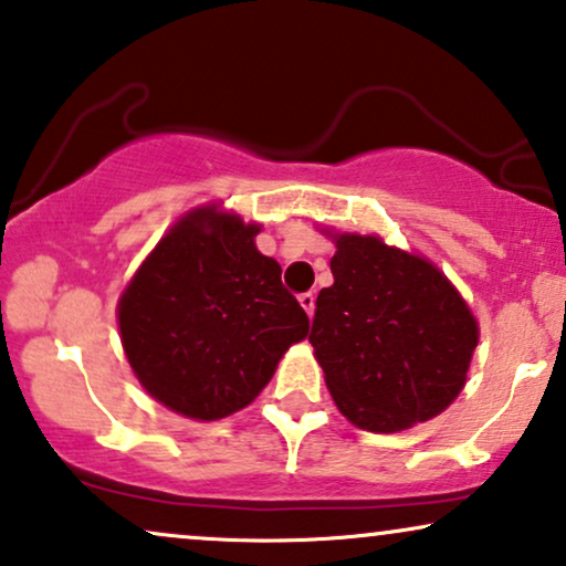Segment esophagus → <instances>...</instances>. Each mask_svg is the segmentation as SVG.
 Segmentation results:
<instances>
[{
  "instance_id": "34e87169",
  "label": "esophagus",
  "mask_w": 566,
  "mask_h": 566,
  "mask_svg": "<svg viewBox=\"0 0 566 566\" xmlns=\"http://www.w3.org/2000/svg\"><path fill=\"white\" fill-rule=\"evenodd\" d=\"M298 304L304 306V312L310 314V317H312V314H314V293H312V291L301 293V296H298Z\"/></svg>"
}]
</instances>
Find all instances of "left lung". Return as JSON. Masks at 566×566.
<instances>
[{
  "mask_svg": "<svg viewBox=\"0 0 566 566\" xmlns=\"http://www.w3.org/2000/svg\"><path fill=\"white\" fill-rule=\"evenodd\" d=\"M333 239L335 283L319 291L310 343L337 410L377 434L439 416L479 346L471 306L427 256L379 237Z\"/></svg>",
  "mask_w": 566,
  "mask_h": 566,
  "instance_id": "8db88e82",
  "label": "left lung"
}]
</instances>
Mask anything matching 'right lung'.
I'll use <instances>...</instances> for the list:
<instances>
[{
	"label": "right lung",
	"mask_w": 566,
	"mask_h": 566,
	"mask_svg": "<svg viewBox=\"0 0 566 566\" xmlns=\"http://www.w3.org/2000/svg\"><path fill=\"white\" fill-rule=\"evenodd\" d=\"M256 223L205 205L158 241L119 298V333L150 398L195 421L247 408L310 317L260 254Z\"/></svg>",
	"instance_id": "obj_1"
}]
</instances>
